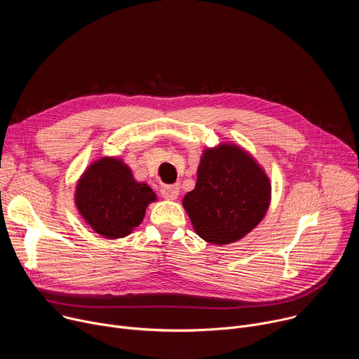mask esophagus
Segmentation results:
<instances>
[{
  "label": "esophagus",
  "instance_id": "obj_1",
  "mask_svg": "<svg viewBox=\"0 0 359 359\" xmlns=\"http://www.w3.org/2000/svg\"><path fill=\"white\" fill-rule=\"evenodd\" d=\"M179 190H180L179 184L163 186V187L161 189V194H162L165 198H168V200H175V198H177V196H179Z\"/></svg>",
  "mask_w": 359,
  "mask_h": 359
}]
</instances>
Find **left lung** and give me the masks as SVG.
<instances>
[{"label": "left lung", "instance_id": "left-lung-1", "mask_svg": "<svg viewBox=\"0 0 359 359\" xmlns=\"http://www.w3.org/2000/svg\"><path fill=\"white\" fill-rule=\"evenodd\" d=\"M271 183L237 144L206 149L196 187L183 198L193 229L203 240L223 245L250 233L267 213Z\"/></svg>", "mask_w": 359, "mask_h": 359}]
</instances>
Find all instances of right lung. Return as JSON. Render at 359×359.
<instances>
[{"label":"right lung","instance_id":"obj_1","mask_svg":"<svg viewBox=\"0 0 359 359\" xmlns=\"http://www.w3.org/2000/svg\"><path fill=\"white\" fill-rule=\"evenodd\" d=\"M156 194L137 183L132 170L118 158H102L82 175L75 190V204L85 222L100 236L122 238L137 227L147 204Z\"/></svg>","mask_w":359,"mask_h":359}]
</instances>
